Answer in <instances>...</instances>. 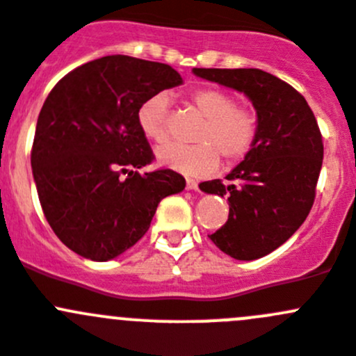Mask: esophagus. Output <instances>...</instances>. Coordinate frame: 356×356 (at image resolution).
Instances as JSON below:
<instances>
[{"instance_id": "esophagus-1", "label": "esophagus", "mask_w": 356, "mask_h": 356, "mask_svg": "<svg viewBox=\"0 0 356 356\" xmlns=\"http://www.w3.org/2000/svg\"><path fill=\"white\" fill-rule=\"evenodd\" d=\"M186 189H191V191H198V182L193 179H188L186 181Z\"/></svg>"}]
</instances>
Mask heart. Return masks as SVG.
Wrapping results in <instances>:
<instances>
[{"label":"heart","mask_w":356,"mask_h":356,"mask_svg":"<svg viewBox=\"0 0 356 356\" xmlns=\"http://www.w3.org/2000/svg\"><path fill=\"white\" fill-rule=\"evenodd\" d=\"M189 99L205 122L197 133L198 145L170 144L158 151L163 167L186 175H205L216 170L219 154L227 163L244 159L257 144L258 115L253 108L241 107L230 91L221 88L195 89ZM168 99L165 95L151 96L138 108V126L147 140L163 144L168 138Z\"/></svg>","instance_id":"1"}]
</instances>
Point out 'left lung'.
Returning <instances> with one entry per match:
<instances>
[{"instance_id": "left-lung-1", "label": "left lung", "mask_w": 356, "mask_h": 356, "mask_svg": "<svg viewBox=\"0 0 356 356\" xmlns=\"http://www.w3.org/2000/svg\"><path fill=\"white\" fill-rule=\"evenodd\" d=\"M197 77L241 91L258 115L257 144L227 175L200 189L228 197V221L211 241L235 260H257L300 228L316 197L323 142L304 96L258 68H193Z\"/></svg>"}]
</instances>
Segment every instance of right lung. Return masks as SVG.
I'll return each mask as SVG.
<instances>
[{
    "label": "right lung",
    "instance_id": "1",
    "mask_svg": "<svg viewBox=\"0 0 356 356\" xmlns=\"http://www.w3.org/2000/svg\"><path fill=\"white\" fill-rule=\"evenodd\" d=\"M179 84L172 66L118 54L66 73L49 92L31 168L43 214L66 248L112 260L144 237L163 198L184 189L170 168L138 174L154 159L138 108Z\"/></svg>",
    "mask_w": 356,
    "mask_h": 356
}]
</instances>
